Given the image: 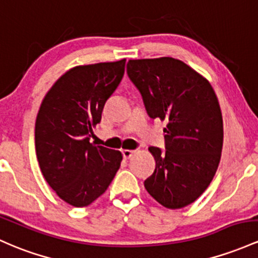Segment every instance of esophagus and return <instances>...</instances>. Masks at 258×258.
<instances>
[{
  "instance_id": "esophagus-1",
  "label": "esophagus",
  "mask_w": 258,
  "mask_h": 258,
  "mask_svg": "<svg viewBox=\"0 0 258 258\" xmlns=\"http://www.w3.org/2000/svg\"><path fill=\"white\" fill-rule=\"evenodd\" d=\"M134 153H135V151H130V149H123L122 155H123L124 159H130V158H131L132 155H134Z\"/></svg>"
}]
</instances>
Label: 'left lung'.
Segmentation results:
<instances>
[{
    "instance_id": "obj_1",
    "label": "left lung",
    "mask_w": 258,
    "mask_h": 258,
    "mask_svg": "<svg viewBox=\"0 0 258 258\" xmlns=\"http://www.w3.org/2000/svg\"><path fill=\"white\" fill-rule=\"evenodd\" d=\"M127 75L149 117L165 120V151L149 147L154 172L148 194L170 209L197 200L216 175L223 148V118L209 82L172 57L130 60Z\"/></svg>"
}]
</instances>
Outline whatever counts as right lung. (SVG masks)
Here are the masks:
<instances>
[{
    "label": "right lung",
    "instance_id": "1",
    "mask_svg": "<svg viewBox=\"0 0 258 258\" xmlns=\"http://www.w3.org/2000/svg\"><path fill=\"white\" fill-rule=\"evenodd\" d=\"M126 60L77 66L45 95L35 122V149L45 180L75 207L100 197L120 168L118 151L89 142L104 105L120 84Z\"/></svg>",
    "mask_w": 258,
    "mask_h": 258
}]
</instances>
